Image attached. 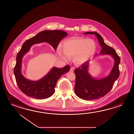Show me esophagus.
Returning <instances> with one entry per match:
<instances>
[{"label": "esophagus", "instance_id": "1", "mask_svg": "<svg viewBox=\"0 0 134 134\" xmlns=\"http://www.w3.org/2000/svg\"><path fill=\"white\" fill-rule=\"evenodd\" d=\"M74 70H75V68L74 67H73V66H72V67H71V68H70V71H71V72H73L74 71Z\"/></svg>", "mask_w": 134, "mask_h": 134}]
</instances>
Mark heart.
I'll return each instance as SVG.
<instances>
[{
	"instance_id": "heart-1",
	"label": "heart",
	"mask_w": 134,
	"mask_h": 134,
	"mask_svg": "<svg viewBox=\"0 0 134 134\" xmlns=\"http://www.w3.org/2000/svg\"><path fill=\"white\" fill-rule=\"evenodd\" d=\"M97 45L94 40L82 37H74L63 42L58 48V54L64 60L74 57L77 65H82L89 60L94 55Z\"/></svg>"
}]
</instances>
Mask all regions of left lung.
Returning a JSON list of instances; mask_svg holds the SVG:
<instances>
[{
	"label": "left lung",
	"mask_w": 134,
	"mask_h": 134,
	"mask_svg": "<svg viewBox=\"0 0 134 134\" xmlns=\"http://www.w3.org/2000/svg\"><path fill=\"white\" fill-rule=\"evenodd\" d=\"M84 34H94L97 37L101 50L99 54H96V55H110L114 60V65L109 75L102 79H95L89 74L88 71L89 61L75 69V94L81 99L91 100L104 97L112 89L115 82L119 76V65L120 58L113 47L107 45L102 37L97 32H88Z\"/></svg>",
	"instance_id": "left-lung-1"
}]
</instances>
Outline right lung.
<instances>
[{"label": "right lung", "instance_id": "add662e5", "mask_svg": "<svg viewBox=\"0 0 134 134\" xmlns=\"http://www.w3.org/2000/svg\"><path fill=\"white\" fill-rule=\"evenodd\" d=\"M67 35L68 33L62 30H44L24 42L16 55L14 73L19 89L27 96L37 99H46L52 96L58 79L69 71L70 67L68 65L62 68L53 67L42 79L31 81L26 79L21 72L22 60L24 55L29 51L32 45L43 42H47L56 50L61 40Z\"/></svg>", "mask_w": 134, "mask_h": 134}]
</instances>
